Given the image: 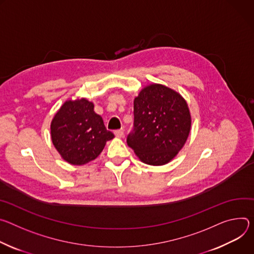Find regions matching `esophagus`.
Wrapping results in <instances>:
<instances>
[{
	"mask_svg": "<svg viewBox=\"0 0 254 254\" xmlns=\"http://www.w3.org/2000/svg\"><path fill=\"white\" fill-rule=\"evenodd\" d=\"M114 134L117 136V137H120V138H123L124 137V132L122 130H115L114 131Z\"/></svg>",
	"mask_w": 254,
	"mask_h": 254,
	"instance_id": "obj_1",
	"label": "esophagus"
}]
</instances>
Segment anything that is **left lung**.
Segmentation results:
<instances>
[{
  "label": "left lung",
  "mask_w": 254,
  "mask_h": 254,
  "mask_svg": "<svg viewBox=\"0 0 254 254\" xmlns=\"http://www.w3.org/2000/svg\"><path fill=\"white\" fill-rule=\"evenodd\" d=\"M134 124L127 144L144 163L162 165L182 149L190 130L186 101L161 84H150L134 100Z\"/></svg>",
  "instance_id": "obj_1"
}]
</instances>
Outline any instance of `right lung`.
Masks as SVG:
<instances>
[{
	"label": "right lung",
	"instance_id": "add662e5",
	"mask_svg": "<svg viewBox=\"0 0 254 254\" xmlns=\"http://www.w3.org/2000/svg\"><path fill=\"white\" fill-rule=\"evenodd\" d=\"M114 137L94 112V104L86 99L65 102L51 122L53 145L63 158L81 165L99 156Z\"/></svg>",
	"mask_w": 254,
	"mask_h": 254
}]
</instances>
